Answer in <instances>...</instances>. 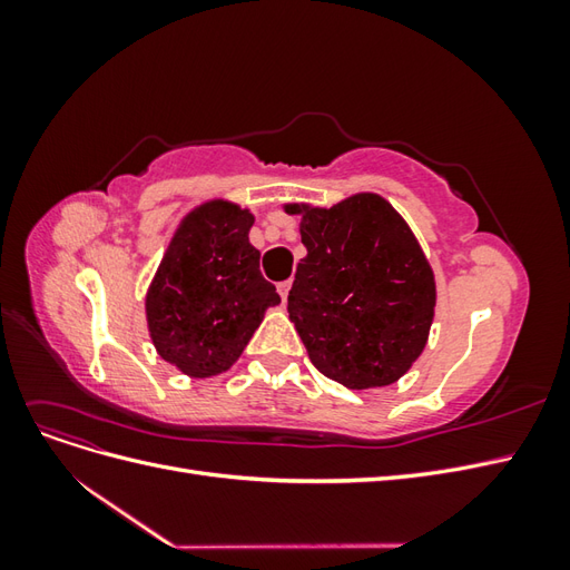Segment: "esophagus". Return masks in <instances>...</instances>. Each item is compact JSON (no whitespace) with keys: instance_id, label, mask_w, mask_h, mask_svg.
<instances>
[{"instance_id":"1","label":"esophagus","mask_w":570,"mask_h":570,"mask_svg":"<svg viewBox=\"0 0 570 570\" xmlns=\"http://www.w3.org/2000/svg\"><path fill=\"white\" fill-rule=\"evenodd\" d=\"M289 287H292V283H289V281H285V283H278V295H281V299H283V302H287Z\"/></svg>"}]
</instances>
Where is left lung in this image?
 I'll list each match as a JSON object with an SVG mask.
<instances>
[{
  "instance_id": "8db88e82",
  "label": "left lung",
  "mask_w": 570,
  "mask_h": 570,
  "mask_svg": "<svg viewBox=\"0 0 570 570\" xmlns=\"http://www.w3.org/2000/svg\"><path fill=\"white\" fill-rule=\"evenodd\" d=\"M299 214L306 256L287 297L312 364L350 390L400 381L421 356L435 316V275L394 206L358 193Z\"/></svg>"
}]
</instances>
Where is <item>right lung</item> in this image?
<instances>
[{"mask_svg":"<svg viewBox=\"0 0 570 570\" xmlns=\"http://www.w3.org/2000/svg\"><path fill=\"white\" fill-rule=\"evenodd\" d=\"M254 216L226 199L189 212L145 297L159 356L189 377L228 371L281 295L258 271L249 243Z\"/></svg>","mask_w":570,"mask_h":570,"instance_id":"1","label":"right lung"}]
</instances>
